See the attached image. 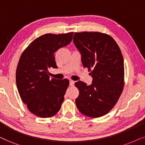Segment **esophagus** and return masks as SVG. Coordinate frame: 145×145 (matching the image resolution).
Wrapping results in <instances>:
<instances>
[{"label": "esophagus", "mask_w": 145, "mask_h": 145, "mask_svg": "<svg viewBox=\"0 0 145 145\" xmlns=\"http://www.w3.org/2000/svg\"><path fill=\"white\" fill-rule=\"evenodd\" d=\"M74 83H75V82H74V81L70 80V81H69V86H74Z\"/></svg>", "instance_id": "34e87169"}]
</instances>
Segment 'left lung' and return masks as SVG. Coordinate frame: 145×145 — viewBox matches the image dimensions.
I'll list each match as a JSON object with an SVG mask.
<instances>
[{
    "label": "left lung",
    "mask_w": 145,
    "mask_h": 145,
    "mask_svg": "<svg viewBox=\"0 0 145 145\" xmlns=\"http://www.w3.org/2000/svg\"><path fill=\"white\" fill-rule=\"evenodd\" d=\"M73 42L82 55L84 67H88L92 84L78 81L75 86L80 94L76 104L82 114L99 117L113 109L124 87V61L114 39L99 32H76Z\"/></svg>",
    "instance_id": "1"
}]
</instances>
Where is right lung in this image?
<instances>
[{
    "label": "right lung",
    "mask_w": 145,
    "mask_h": 145,
    "mask_svg": "<svg viewBox=\"0 0 145 145\" xmlns=\"http://www.w3.org/2000/svg\"><path fill=\"white\" fill-rule=\"evenodd\" d=\"M74 32L46 34L32 42L19 59L16 82L21 99L36 116L47 118L55 115L64 100L69 82L48 76V68H56L54 53L70 44Z\"/></svg>",
    "instance_id": "add662e5"
}]
</instances>
